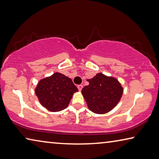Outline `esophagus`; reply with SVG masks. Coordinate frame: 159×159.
<instances>
[{"label": "esophagus", "mask_w": 159, "mask_h": 159, "mask_svg": "<svg viewBox=\"0 0 159 159\" xmlns=\"http://www.w3.org/2000/svg\"><path fill=\"white\" fill-rule=\"evenodd\" d=\"M77 87H78V89H79L80 91V90H81L83 89V85H79Z\"/></svg>", "instance_id": "obj_1"}]
</instances>
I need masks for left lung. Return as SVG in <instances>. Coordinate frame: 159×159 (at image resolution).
Returning <instances> with one entry per match:
<instances>
[{
  "label": "left lung",
  "instance_id": "1",
  "mask_svg": "<svg viewBox=\"0 0 159 159\" xmlns=\"http://www.w3.org/2000/svg\"><path fill=\"white\" fill-rule=\"evenodd\" d=\"M87 80L89 85L83 88L81 93L92 112L105 114L112 110L119 102L123 89L115 78L99 73Z\"/></svg>",
  "mask_w": 159,
  "mask_h": 159
}]
</instances>
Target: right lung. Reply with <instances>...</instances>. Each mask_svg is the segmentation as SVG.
<instances>
[{
	"instance_id": "right-lung-1",
	"label": "right lung",
	"mask_w": 159,
	"mask_h": 159,
	"mask_svg": "<svg viewBox=\"0 0 159 159\" xmlns=\"http://www.w3.org/2000/svg\"><path fill=\"white\" fill-rule=\"evenodd\" d=\"M78 89L72 80L64 74L55 73L40 80L35 89V94L42 106L52 112L66 108Z\"/></svg>"
}]
</instances>
